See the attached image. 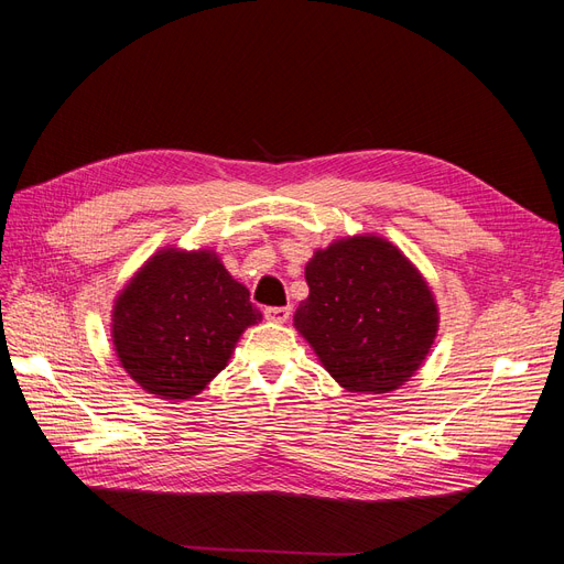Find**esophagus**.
I'll return each mask as SVG.
<instances>
[{"label": "esophagus", "mask_w": 564, "mask_h": 564, "mask_svg": "<svg viewBox=\"0 0 564 564\" xmlns=\"http://www.w3.org/2000/svg\"><path fill=\"white\" fill-rule=\"evenodd\" d=\"M265 317L270 322H286L292 317V308H289V305H282V308H265Z\"/></svg>", "instance_id": "34e87169"}]
</instances>
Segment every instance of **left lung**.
<instances>
[{
  "label": "left lung",
  "instance_id": "8db88e82",
  "mask_svg": "<svg viewBox=\"0 0 564 564\" xmlns=\"http://www.w3.org/2000/svg\"><path fill=\"white\" fill-rule=\"evenodd\" d=\"M311 294L296 332L350 392L398 390L414 377L437 336V303L406 256L379 235L317 249L305 265Z\"/></svg>",
  "mask_w": 564,
  "mask_h": 564
}]
</instances>
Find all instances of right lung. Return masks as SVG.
<instances>
[{"label": "right lung", "mask_w": 564, "mask_h": 564, "mask_svg": "<svg viewBox=\"0 0 564 564\" xmlns=\"http://www.w3.org/2000/svg\"><path fill=\"white\" fill-rule=\"evenodd\" d=\"M249 289L212 249H160L115 299L112 346L150 395L191 400L226 369L247 327L261 322Z\"/></svg>", "instance_id": "add662e5"}]
</instances>
